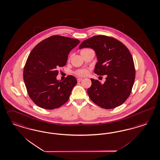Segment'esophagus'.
Masks as SVG:
<instances>
[{"instance_id":"1","label":"esophagus","mask_w":160,"mask_h":160,"mask_svg":"<svg viewBox=\"0 0 160 160\" xmlns=\"http://www.w3.org/2000/svg\"><path fill=\"white\" fill-rule=\"evenodd\" d=\"M78 82H81L82 81V78H78L77 79Z\"/></svg>"}]
</instances>
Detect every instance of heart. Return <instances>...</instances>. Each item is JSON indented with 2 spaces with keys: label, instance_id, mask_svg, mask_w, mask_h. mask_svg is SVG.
<instances>
[{
  "label": "heart",
  "instance_id": "1",
  "mask_svg": "<svg viewBox=\"0 0 160 160\" xmlns=\"http://www.w3.org/2000/svg\"><path fill=\"white\" fill-rule=\"evenodd\" d=\"M89 50H90V48H82L81 50L80 53L81 54H82ZM88 70L86 69H79L74 72V73L79 77H85L88 74Z\"/></svg>",
  "mask_w": 160,
  "mask_h": 160
}]
</instances>
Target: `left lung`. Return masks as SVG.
Wrapping results in <instances>:
<instances>
[{
  "label": "left lung",
  "instance_id": "1",
  "mask_svg": "<svg viewBox=\"0 0 160 160\" xmlns=\"http://www.w3.org/2000/svg\"><path fill=\"white\" fill-rule=\"evenodd\" d=\"M85 48L95 51L98 62L95 73L107 75L104 83L91 79L92 84L87 90L90 99L105 109L122 105L129 97L135 79V65L129 49L118 40L104 35L84 40L79 48Z\"/></svg>",
  "mask_w": 160,
  "mask_h": 160
}]
</instances>
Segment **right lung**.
<instances>
[{
	"instance_id": "obj_1",
	"label": "right lung",
	"mask_w": 160,
	"mask_h": 160,
	"mask_svg": "<svg viewBox=\"0 0 160 160\" xmlns=\"http://www.w3.org/2000/svg\"><path fill=\"white\" fill-rule=\"evenodd\" d=\"M78 39L52 36L44 39L31 52L24 66L23 78L30 98L41 108L53 110L66 103L76 78L69 75L56 79L59 67L66 65L68 54L79 43Z\"/></svg>"
}]
</instances>
